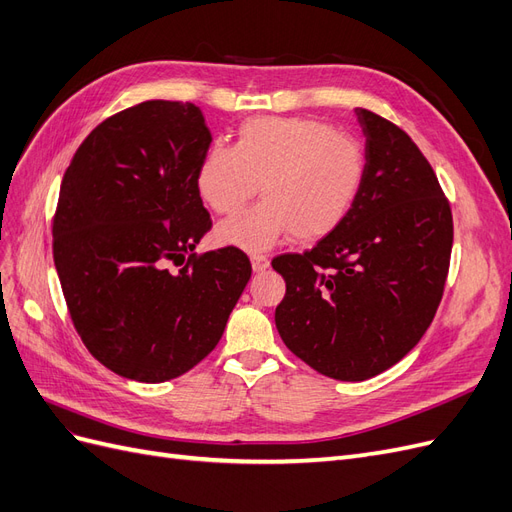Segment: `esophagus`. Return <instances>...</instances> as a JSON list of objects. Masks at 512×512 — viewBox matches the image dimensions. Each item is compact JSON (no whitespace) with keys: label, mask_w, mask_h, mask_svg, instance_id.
I'll use <instances>...</instances> for the list:
<instances>
[{"label":"esophagus","mask_w":512,"mask_h":512,"mask_svg":"<svg viewBox=\"0 0 512 512\" xmlns=\"http://www.w3.org/2000/svg\"><path fill=\"white\" fill-rule=\"evenodd\" d=\"M250 260H252V269H254L256 273L265 271V269L269 267V258L262 256V254H250Z\"/></svg>","instance_id":"esophagus-1"}]
</instances>
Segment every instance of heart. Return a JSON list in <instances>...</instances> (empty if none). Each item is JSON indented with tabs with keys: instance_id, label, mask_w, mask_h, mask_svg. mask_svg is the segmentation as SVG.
<instances>
[{
	"instance_id": "heart-1",
	"label": "heart",
	"mask_w": 512,
	"mask_h": 512,
	"mask_svg": "<svg viewBox=\"0 0 512 512\" xmlns=\"http://www.w3.org/2000/svg\"><path fill=\"white\" fill-rule=\"evenodd\" d=\"M363 168L361 145L327 123L254 117L235 147H213L200 162L198 190L213 209L232 211L265 185L271 205L232 215L220 228L224 241L260 252L288 228L303 241L331 235L354 205Z\"/></svg>"
}]
</instances>
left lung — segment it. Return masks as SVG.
<instances>
[{"label":"left lung","instance_id":"obj_1","mask_svg":"<svg viewBox=\"0 0 512 512\" xmlns=\"http://www.w3.org/2000/svg\"><path fill=\"white\" fill-rule=\"evenodd\" d=\"M354 115L365 168L346 220L309 252L271 260L286 282L275 307L284 344L344 382L382 374L421 342L453 247L451 205L421 149L380 115Z\"/></svg>","mask_w":512,"mask_h":512}]
</instances>
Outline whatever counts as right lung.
I'll use <instances>...</instances> for the list:
<instances>
[{
	"instance_id": "obj_1",
	"label": "right lung",
	"mask_w": 512,
	"mask_h": 512,
	"mask_svg": "<svg viewBox=\"0 0 512 512\" xmlns=\"http://www.w3.org/2000/svg\"><path fill=\"white\" fill-rule=\"evenodd\" d=\"M209 145L198 106L149 100L102 121L61 181V290L87 350L128 380L166 382L203 361L252 277L232 245L194 254L211 228L198 190Z\"/></svg>"
}]
</instances>
